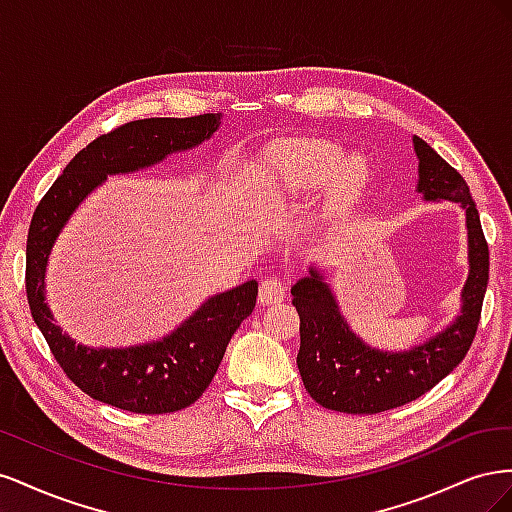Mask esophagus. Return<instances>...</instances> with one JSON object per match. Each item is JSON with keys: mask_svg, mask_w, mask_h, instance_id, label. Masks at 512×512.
Returning <instances> with one entry per match:
<instances>
[{"mask_svg": "<svg viewBox=\"0 0 512 512\" xmlns=\"http://www.w3.org/2000/svg\"><path fill=\"white\" fill-rule=\"evenodd\" d=\"M286 297V284L280 277H267V280L260 282V294L258 299L262 305H275L284 301Z\"/></svg>", "mask_w": 512, "mask_h": 512, "instance_id": "1", "label": "esophagus"}]
</instances>
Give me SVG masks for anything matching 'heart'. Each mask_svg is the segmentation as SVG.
Listing matches in <instances>:
<instances>
[{
	"label": "heart",
	"instance_id": "1",
	"mask_svg": "<svg viewBox=\"0 0 512 512\" xmlns=\"http://www.w3.org/2000/svg\"><path fill=\"white\" fill-rule=\"evenodd\" d=\"M342 156V149L324 141L280 143L260 160V183L271 196H305L331 180L324 211L337 213L354 203L369 181L363 156Z\"/></svg>",
	"mask_w": 512,
	"mask_h": 512
}]
</instances>
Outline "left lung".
I'll return each instance as SVG.
<instances>
[{
  "mask_svg": "<svg viewBox=\"0 0 512 512\" xmlns=\"http://www.w3.org/2000/svg\"><path fill=\"white\" fill-rule=\"evenodd\" d=\"M418 156V192L427 200H453L466 209L470 277L463 288V309L448 327L410 352H380L356 337L337 309L318 271L292 286L299 314L301 348L297 354L305 391L322 408L348 414H376L406 406L431 391L466 359L476 337L489 282V245L480 226L470 188L457 170L442 160L423 138L414 136Z\"/></svg>",
  "mask_w": 512,
  "mask_h": 512,
  "instance_id": "1",
  "label": "left lung"
}]
</instances>
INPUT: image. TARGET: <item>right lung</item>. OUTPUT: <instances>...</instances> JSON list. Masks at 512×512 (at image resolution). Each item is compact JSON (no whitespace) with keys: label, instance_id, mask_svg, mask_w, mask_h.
Listing matches in <instances>:
<instances>
[{"label":"right lung","instance_id":"1","mask_svg":"<svg viewBox=\"0 0 512 512\" xmlns=\"http://www.w3.org/2000/svg\"><path fill=\"white\" fill-rule=\"evenodd\" d=\"M218 126L220 113L123 123L76 153L34 211L25 260L29 309L64 374L83 393L104 404L138 414H166L192 406L211 384L230 337L252 314L258 284L250 280L209 299L162 342L94 350L76 346L53 324L44 303L46 258L72 211L106 175L156 164L168 153L203 143Z\"/></svg>","mask_w":512,"mask_h":512}]
</instances>
